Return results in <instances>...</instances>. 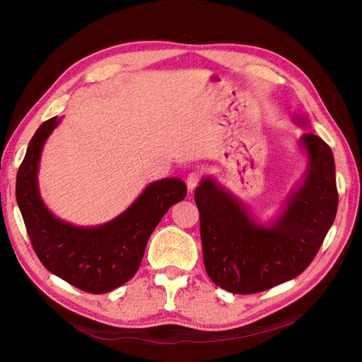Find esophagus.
Segmentation results:
<instances>
[{"label": "esophagus", "mask_w": 362, "mask_h": 362, "mask_svg": "<svg viewBox=\"0 0 362 362\" xmlns=\"http://www.w3.org/2000/svg\"><path fill=\"white\" fill-rule=\"evenodd\" d=\"M201 182V175L197 173V171H192V173L187 175V179H186V185H187V191L189 192H194V189L199 185Z\"/></svg>", "instance_id": "obj_1"}]
</instances>
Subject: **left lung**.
<instances>
[{"instance_id": "left-lung-1", "label": "left lung", "mask_w": 362, "mask_h": 362, "mask_svg": "<svg viewBox=\"0 0 362 362\" xmlns=\"http://www.w3.org/2000/svg\"><path fill=\"white\" fill-rule=\"evenodd\" d=\"M310 156L305 182L270 229L205 179L195 191L206 274L221 289L250 295L298 277L315 258L337 211L334 160L314 133L302 136Z\"/></svg>"}]
</instances>
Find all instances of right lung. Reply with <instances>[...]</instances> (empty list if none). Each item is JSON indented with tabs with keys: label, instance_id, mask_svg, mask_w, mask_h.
Segmentation results:
<instances>
[{
	"label": "right lung",
	"instance_id": "obj_1",
	"mask_svg": "<svg viewBox=\"0 0 362 362\" xmlns=\"http://www.w3.org/2000/svg\"><path fill=\"white\" fill-rule=\"evenodd\" d=\"M57 124V117L44 122L30 139L17 171V204L44 267L83 292L107 293L136 274L151 233L168 208L186 197V185L180 179L151 183L122 216L100 227L81 229L57 220L36 182L42 146Z\"/></svg>",
	"mask_w": 362,
	"mask_h": 362
}]
</instances>
